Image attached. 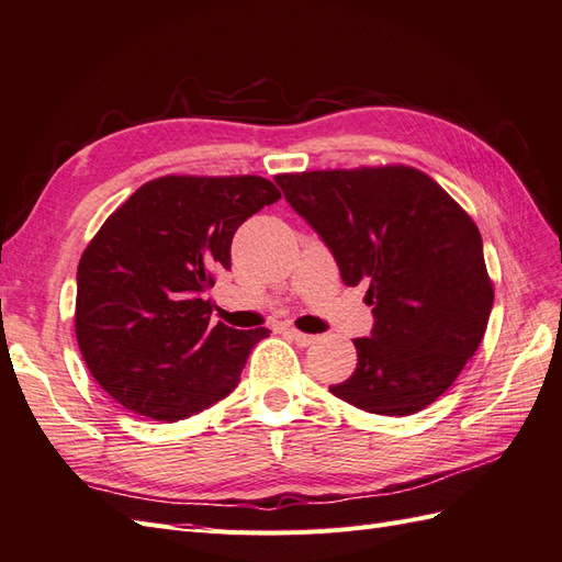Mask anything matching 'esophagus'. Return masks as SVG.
Listing matches in <instances>:
<instances>
[{"label": "esophagus", "mask_w": 562, "mask_h": 562, "mask_svg": "<svg viewBox=\"0 0 562 562\" xmlns=\"http://www.w3.org/2000/svg\"><path fill=\"white\" fill-rule=\"evenodd\" d=\"M286 337H290L296 347H301V349H306V347H311V344H315V335H306V333H299V329H294V327H290L286 329Z\"/></svg>", "instance_id": "1"}]
</instances>
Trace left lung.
<instances>
[{
	"label": "left lung",
	"mask_w": 562,
	"mask_h": 562,
	"mask_svg": "<svg viewBox=\"0 0 562 562\" xmlns=\"http://www.w3.org/2000/svg\"><path fill=\"white\" fill-rule=\"evenodd\" d=\"M276 182L333 251L344 284H366L370 337L353 375L329 392L378 415H413L449 390L494 306L482 235L425 172L408 166L311 170Z\"/></svg>",
	"instance_id": "1"
}]
</instances>
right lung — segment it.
Returning a JSON list of instances; mask_svg holds the SVG:
<instances>
[{
    "instance_id": "1",
    "label": "right lung",
    "mask_w": 562,
    "mask_h": 562,
    "mask_svg": "<svg viewBox=\"0 0 562 562\" xmlns=\"http://www.w3.org/2000/svg\"><path fill=\"white\" fill-rule=\"evenodd\" d=\"M278 199L258 176H166L109 215L78 263L76 337L111 398L176 423L235 390L270 329L211 325L206 292L237 227Z\"/></svg>"
}]
</instances>
